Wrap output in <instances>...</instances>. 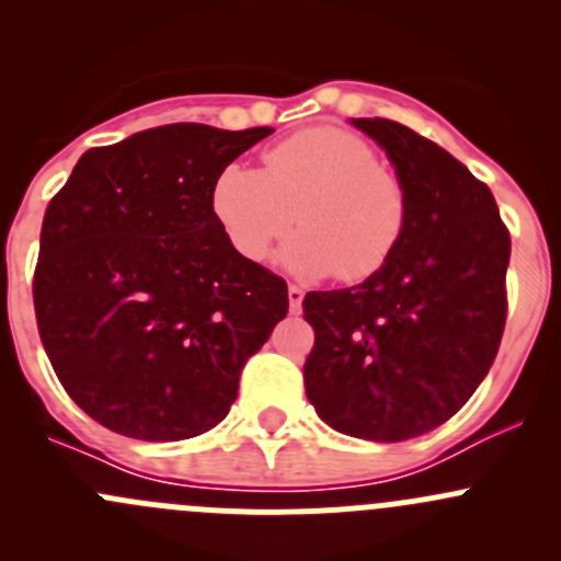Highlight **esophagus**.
Returning <instances> with one entry per match:
<instances>
[{
	"label": "esophagus",
	"mask_w": 561,
	"mask_h": 561,
	"mask_svg": "<svg viewBox=\"0 0 561 561\" xmlns=\"http://www.w3.org/2000/svg\"><path fill=\"white\" fill-rule=\"evenodd\" d=\"M287 298H290V312H301V304H304V290L298 285L287 287Z\"/></svg>",
	"instance_id": "34e87169"
}]
</instances>
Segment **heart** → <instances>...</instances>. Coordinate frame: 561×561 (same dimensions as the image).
Returning a JSON list of instances; mask_svg holds the SVG:
<instances>
[{"instance_id": "b5f03b06", "label": "heart", "mask_w": 561, "mask_h": 561, "mask_svg": "<svg viewBox=\"0 0 561 561\" xmlns=\"http://www.w3.org/2000/svg\"><path fill=\"white\" fill-rule=\"evenodd\" d=\"M211 214L236 252L265 260L293 222L285 263L342 282L380 274L404 239L410 201L375 146L342 127H309L263 154V168L228 165L211 184Z\"/></svg>"}]
</instances>
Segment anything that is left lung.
Returning a JSON list of instances; mask_svg holds the SVG:
<instances>
[{"label": "left lung", "mask_w": 561, "mask_h": 561, "mask_svg": "<svg viewBox=\"0 0 561 561\" xmlns=\"http://www.w3.org/2000/svg\"><path fill=\"white\" fill-rule=\"evenodd\" d=\"M388 151L410 219L380 274L307 293L304 386L347 437L401 443L443 426L489 375L507 317L511 233L494 195L443 146L390 118H353Z\"/></svg>", "instance_id": "obj_1"}]
</instances>
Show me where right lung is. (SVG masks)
I'll use <instances>...</instances> for the list:
<instances>
[{"label":"right lung","mask_w":561,"mask_h":561,"mask_svg":"<svg viewBox=\"0 0 561 561\" xmlns=\"http://www.w3.org/2000/svg\"><path fill=\"white\" fill-rule=\"evenodd\" d=\"M271 127L165 124L89 149L50 197L35 265L37 331L70 399L111 432H208L287 314V285L241 257L211 214L222 168Z\"/></svg>","instance_id":"add662e5"}]
</instances>
